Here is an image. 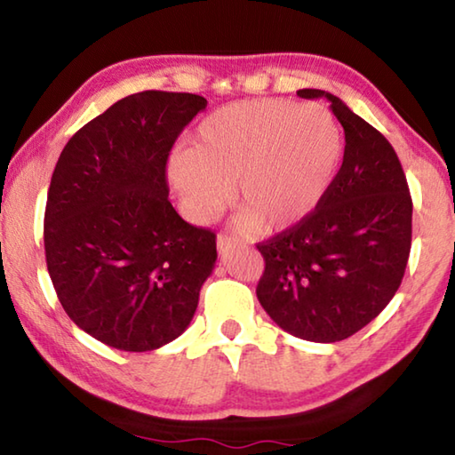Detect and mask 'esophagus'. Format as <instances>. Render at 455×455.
<instances>
[{
    "label": "esophagus",
    "mask_w": 455,
    "mask_h": 455,
    "mask_svg": "<svg viewBox=\"0 0 455 455\" xmlns=\"http://www.w3.org/2000/svg\"><path fill=\"white\" fill-rule=\"evenodd\" d=\"M217 246H219V252H228L235 246V241L228 235L220 233L217 238Z\"/></svg>",
    "instance_id": "34e87169"
}]
</instances>
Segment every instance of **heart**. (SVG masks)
Masks as SVG:
<instances>
[{
    "label": "heart",
    "instance_id": "heart-1",
    "mask_svg": "<svg viewBox=\"0 0 455 455\" xmlns=\"http://www.w3.org/2000/svg\"><path fill=\"white\" fill-rule=\"evenodd\" d=\"M341 134L319 106L249 100L222 106L190 136L168 176L195 220H211L228 204L241 209V233H281L317 209L333 182Z\"/></svg>",
    "mask_w": 455,
    "mask_h": 455
}]
</instances>
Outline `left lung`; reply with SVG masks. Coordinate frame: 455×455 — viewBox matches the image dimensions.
Here are the masks:
<instances>
[{
	"label": "left lung",
	"mask_w": 455,
	"mask_h": 455,
	"mask_svg": "<svg viewBox=\"0 0 455 455\" xmlns=\"http://www.w3.org/2000/svg\"><path fill=\"white\" fill-rule=\"evenodd\" d=\"M345 132L343 164L325 198L297 227L257 249L265 273L257 297L299 339L335 343L371 323L402 284L411 249V196L394 146L347 104L323 90Z\"/></svg>",
	"instance_id": "1"
}]
</instances>
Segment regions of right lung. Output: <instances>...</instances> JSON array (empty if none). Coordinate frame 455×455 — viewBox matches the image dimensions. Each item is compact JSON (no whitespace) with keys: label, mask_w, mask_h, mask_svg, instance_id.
I'll use <instances>...</instances> for the list:
<instances>
[{"label":"right lung","mask_w":455,"mask_h":455,"mask_svg":"<svg viewBox=\"0 0 455 455\" xmlns=\"http://www.w3.org/2000/svg\"><path fill=\"white\" fill-rule=\"evenodd\" d=\"M206 108L187 92L118 100L76 132L53 168L45 263L64 311L98 341L152 351L190 325L217 260V235L182 220L166 163Z\"/></svg>","instance_id":"1"}]
</instances>
